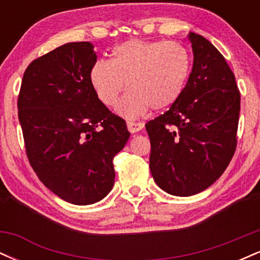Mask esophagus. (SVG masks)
I'll return each mask as SVG.
<instances>
[{
    "mask_svg": "<svg viewBox=\"0 0 260 260\" xmlns=\"http://www.w3.org/2000/svg\"><path fill=\"white\" fill-rule=\"evenodd\" d=\"M144 124L142 122H133V121H127V128L131 133L139 132V131L143 129Z\"/></svg>",
    "mask_w": 260,
    "mask_h": 260,
    "instance_id": "esophagus-1",
    "label": "esophagus"
}]
</instances>
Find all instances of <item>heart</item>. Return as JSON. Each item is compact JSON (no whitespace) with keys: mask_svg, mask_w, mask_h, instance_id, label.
<instances>
[{"mask_svg":"<svg viewBox=\"0 0 260 260\" xmlns=\"http://www.w3.org/2000/svg\"><path fill=\"white\" fill-rule=\"evenodd\" d=\"M192 57L183 45L168 41L128 40L112 52L111 62L99 59L90 70V83L107 107L117 105L127 118H137L153 107L162 111L181 98L190 74Z\"/></svg>","mask_w":260,"mask_h":260,"instance_id":"obj_1","label":"heart"}]
</instances>
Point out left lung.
I'll return each mask as SVG.
<instances>
[{
  "label": "left lung",
  "mask_w": 260,
  "mask_h": 260,
  "mask_svg": "<svg viewBox=\"0 0 260 260\" xmlns=\"http://www.w3.org/2000/svg\"><path fill=\"white\" fill-rule=\"evenodd\" d=\"M193 67L181 98L145 124L154 181L172 196L207 189L223 174L237 147L241 94L235 74L210 41L189 32Z\"/></svg>",
  "instance_id": "1"
}]
</instances>
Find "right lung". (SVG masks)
<instances>
[{"mask_svg":"<svg viewBox=\"0 0 260 260\" xmlns=\"http://www.w3.org/2000/svg\"><path fill=\"white\" fill-rule=\"evenodd\" d=\"M94 46L68 43L26 67L18 118L32 170L63 201H101L115 182L113 157L129 138L126 121L99 100L90 83Z\"/></svg>","mask_w":260,"mask_h":260,"instance_id":"add662e5","label":"right lung"}]
</instances>
